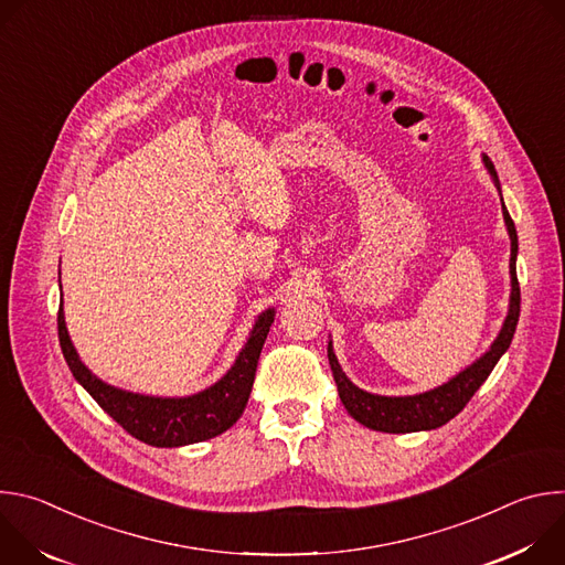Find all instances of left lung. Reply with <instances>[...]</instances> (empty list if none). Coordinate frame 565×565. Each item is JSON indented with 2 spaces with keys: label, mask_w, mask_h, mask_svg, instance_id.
<instances>
[{
  "label": "left lung",
  "mask_w": 565,
  "mask_h": 565,
  "mask_svg": "<svg viewBox=\"0 0 565 565\" xmlns=\"http://www.w3.org/2000/svg\"><path fill=\"white\" fill-rule=\"evenodd\" d=\"M482 166L490 172L499 194H501V181L494 170V163L490 160L488 153H482ZM501 207H503V218L505 227L510 234V306L508 315L503 319V327L492 342V347L476 358L469 366H465L460 373L443 382L440 386H434L423 393L414 395H380L360 388L353 384L347 373L342 371L338 355L333 351V342L329 340V364L342 397V405L347 412L364 427L373 431H384V434H412V431H431L443 425H447L451 418H456L471 395L480 388V384L488 380L497 362L503 358V353L510 349L516 324H519V312H521V290H519V279H516V255H519V236L514 221L503 203L501 194Z\"/></svg>",
  "instance_id": "obj_1"
}]
</instances>
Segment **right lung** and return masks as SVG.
<instances>
[{"mask_svg": "<svg viewBox=\"0 0 565 565\" xmlns=\"http://www.w3.org/2000/svg\"><path fill=\"white\" fill-rule=\"evenodd\" d=\"M275 312V308H266L257 315L253 331L246 344L241 347L234 364L214 384L181 397L125 391L94 375L79 360L68 338L62 303L57 312V335L73 377L127 434L151 447H185L227 431L244 414Z\"/></svg>", "mask_w": 565, "mask_h": 565, "instance_id": "right-lung-1", "label": "right lung"}]
</instances>
